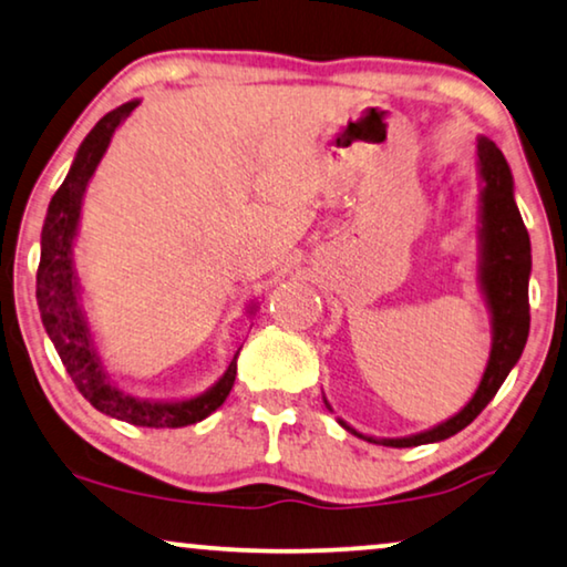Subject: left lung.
<instances>
[{"mask_svg": "<svg viewBox=\"0 0 567 567\" xmlns=\"http://www.w3.org/2000/svg\"><path fill=\"white\" fill-rule=\"evenodd\" d=\"M478 165L484 177V190H481V285H484L488 308L494 320V343L492 359L484 371L476 394L463 408L458 415L445 420L443 425L425 430L420 435L396 437V441H377V437L361 435L357 430L338 420L349 433L367 437L369 443H382L390 447H412L422 443L445 441L471 425L481 415V410L494 400L499 392L506 374L517 364L522 351H525L529 336V234L522 221L517 203H514V181L506 165L502 150L492 140H478Z\"/></svg>", "mask_w": 567, "mask_h": 567, "instance_id": "8db88e82", "label": "left lung"}]
</instances>
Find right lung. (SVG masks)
I'll use <instances>...</instances> for the list:
<instances>
[{
  "label": "right lung",
  "mask_w": 567,
  "mask_h": 567,
  "mask_svg": "<svg viewBox=\"0 0 567 567\" xmlns=\"http://www.w3.org/2000/svg\"><path fill=\"white\" fill-rule=\"evenodd\" d=\"M140 101H126L120 109L109 112L104 120L86 134L81 142L75 159L68 171L61 188L50 198L45 224L40 239V267H38V308L42 326L53 341L58 357L71 374L75 390L94 404L99 412L116 420L132 422L140 427H185L200 422L210 412L218 410L229 396L236 379V357L226 369V374L193 400L185 402H142L124 394L109 382L101 369L91 333L79 306V280L73 272V239L81 216V200L86 185L94 175L99 159L112 142L116 126L126 120Z\"/></svg>",
  "instance_id": "1"
}]
</instances>
